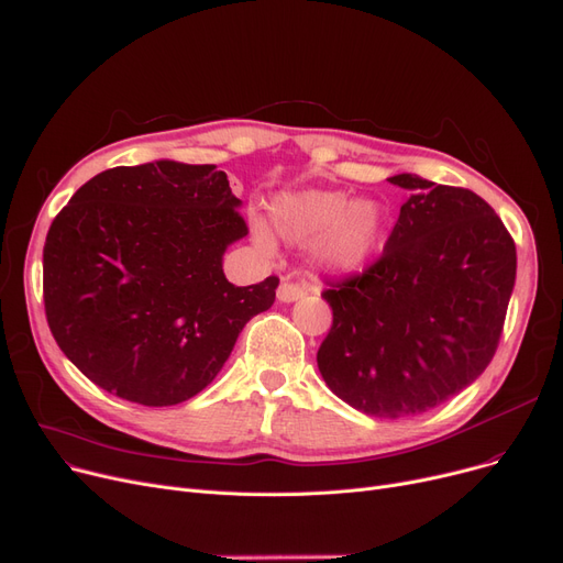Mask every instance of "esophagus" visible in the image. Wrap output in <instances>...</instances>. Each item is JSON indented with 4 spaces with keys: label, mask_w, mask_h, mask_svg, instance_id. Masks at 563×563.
<instances>
[{
    "label": "esophagus",
    "mask_w": 563,
    "mask_h": 563,
    "mask_svg": "<svg viewBox=\"0 0 563 563\" xmlns=\"http://www.w3.org/2000/svg\"><path fill=\"white\" fill-rule=\"evenodd\" d=\"M302 296H305V288L298 286V284H290V282H284V284L279 286V290H277L279 302H286V305L300 300Z\"/></svg>",
    "instance_id": "1"
}]
</instances>
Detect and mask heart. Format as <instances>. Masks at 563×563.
I'll use <instances>...</instances> for the list:
<instances>
[{"instance_id": "1", "label": "heart", "mask_w": 563, "mask_h": 563, "mask_svg": "<svg viewBox=\"0 0 563 563\" xmlns=\"http://www.w3.org/2000/svg\"><path fill=\"white\" fill-rule=\"evenodd\" d=\"M275 231L294 244H311V263L325 275H355L380 252L386 210L378 200H353L340 189H302L275 196L269 206ZM263 250L273 246L263 223L254 229Z\"/></svg>"}]
</instances>
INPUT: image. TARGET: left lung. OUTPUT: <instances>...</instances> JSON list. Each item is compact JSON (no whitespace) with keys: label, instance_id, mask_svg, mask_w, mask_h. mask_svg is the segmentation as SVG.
Here are the masks:
<instances>
[{"label":"left lung","instance_id":"obj_1","mask_svg":"<svg viewBox=\"0 0 563 563\" xmlns=\"http://www.w3.org/2000/svg\"><path fill=\"white\" fill-rule=\"evenodd\" d=\"M380 256L323 290L332 328L317 363L328 388L374 418L430 411L474 384L497 351L515 242L481 196L413 173Z\"/></svg>","mask_w":563,"mask_h":563}]
</instances>
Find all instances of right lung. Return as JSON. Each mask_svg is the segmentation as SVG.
Masks as SVG:
<instances>
[{
	"instance_id": "obj_1",
	"label": "right lung",
	"mask_w": 563,
	"mask_h": 563,
	"mask_svg": "<svg viewBox=\"0 0 563 563\" xmlns=\"http://www.w3.org/2000/svg\"><path fill=\"white\" fill-rule=\"evenodd\" d=\"M242 200L217 166L159 159L85 183L43 246V302L62 353L99 388L173 407L210 386L277 277L233 286Z\"/></svg>"
}]
</instances>
